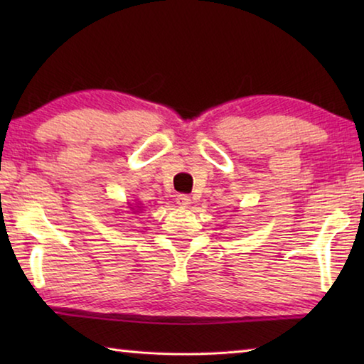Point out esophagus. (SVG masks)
<instances>
[{"instance_id":"34e87169","label":"esophagus","mask_w":364,"mask_h":364,"mask_svg":"<svg viewBox=\"0 0 364 364\" xmlns=\"http://www.w3.org/2000/svg\"><path fill=\"white\" fill-rule=\"evenodd\" d=\"M176 204L181 207H188L191 204V197L188 194H178L176 196Z\"/></svg>"}]
</instances>
